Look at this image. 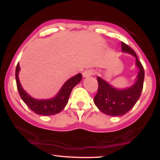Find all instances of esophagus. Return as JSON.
<instances>
[{
  "label": "esophagus",
  "mask_w": 160,
  "mask_h": 160,
  "mask_svg": "<svg viewBox=\"0 0 160 160\" xmlns=\"http://www.w3.org/2000/svg\"><path fill=\"white\" fill-rule=\"evenodd\" d=\"M95 74V71L92 69H89V70H86L83 73H82V76L84 78H88V77H90L92 75Z\"/></svg>",
  "instance_id": "esophagus-1"
}]
</instances>
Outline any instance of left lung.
<instances>
[{
	"label": "left lung",
	"mask_w": 160,
	"mask_h": 160,
	"mask_svg": "<svg viewBox=\"0 0 160 160\" xmlns=\"http://www.w3.org/2000/svg\"><path fill=\"white\" fill-rule=\"evenodd\" d=\"M121 44L122 52L130 53L136 58V65L139 68L136 82L128 89H117L98 77V92L94 97L95 104L102 113L118 117L126 114L136 104L142 92L144 79V68L138 58L136 53L123 42H121Z\"/></svg>",
	"instance_id": "obj_1"
}]
</instances>
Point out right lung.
Returning <instances> with one entry per match:
<instances>
[{
	"label": "right lung",
	"instance_id": "right-lung-1",
	"mask_svg": "<svg viewBox=\"0 0 160 160\" xmlns=\"http://www.w3.org/2000/svg\"><path fill=\"white\" fill-rule=\"evenodd\" d=\"M20 70L19 64H17L16 68V80L18 91L19 95L26 105L34 111L37 114L43 116H50L58 113L65 108L68 103V98L71 95L73 88L82 80V74H78L74 77L69 79L64 84L59 92L53 98L47 99V100H38L32 98L27 94L22 87L20 84L19 77V71Z\"/></svg>",
	"mask_w": 160,
	"mask_h": 160
}]
</instances>
